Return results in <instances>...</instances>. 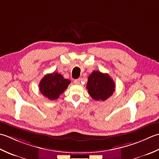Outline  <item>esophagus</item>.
<instances>
[{
	"label": "esophagus",
	"instance_id": "esophagus-1",
	"mask_svg": "<svg viewBox=\"0 0 159 159\" xmlns=\"http://www.w3.org/2000/svg\"><path fill=\"white\" fill-rule=\"evenodd\" d=\"M73 82H74V84H79L80 83V79L75 80L73 81Z\"/></svg>",
	"mask_w": 159,
	"mask_h": 159
}]
</instances>
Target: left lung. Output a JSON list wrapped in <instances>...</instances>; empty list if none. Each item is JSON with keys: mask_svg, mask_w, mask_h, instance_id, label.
<instances>
[{"mask_svg": "<svg viewBox=\"0 0 159 159\" xmlns=\"http://www.w3.org/2000/svg\"><path fill=\"white\" fill-rule=\"evenodd\" d=\"M86 89L93 99L105 101L115 92V84L108 74L94 70L89 76Z\"/></svg>", "mask_w": 159, "mask_h": 159, "instance_id": "obj_1", "label": "left lung"}]
</instances>
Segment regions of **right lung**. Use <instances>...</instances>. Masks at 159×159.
I'll return each instance as SVG.
<instances>
[{
    "label": "right lung",
    "instance_id": "1",
    "mask_svg": "<svg viewBox=\"0 0 159 159\" xmlns=\"http://www.w3.org/2000/svg\"><path fill=\"white\" fill-rule=\"evenodd\" d=\"M70 83V80L64 79L60 73L53 72L44 76L39 83V89L47 98L55 100L64 93Z\"/></svg>",
    "mask_w": 159,
    "mask_h": 159
}]
</instances>
